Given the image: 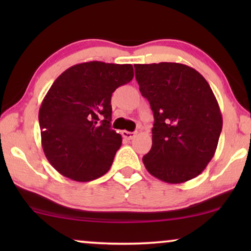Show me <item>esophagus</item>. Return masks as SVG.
Here are the masks:
<instances>
[{
	"label": "esophagus",
	"mask_w": 251,
	"mask_h": 251,
	"mask_svg": "<svg viewBox=\"0 0 251 251\" xmlns=\"http://www.w3.org/2000/svg\"><path fill=\"white\" fill-rule=\"evenodd\" d=\"M122 135H123V137H125L126 139H132V138H135V136H136V132L123 131V132H122Z\"/></svg>",
	"instance_id": "esophagus-1"
}]
</instances>
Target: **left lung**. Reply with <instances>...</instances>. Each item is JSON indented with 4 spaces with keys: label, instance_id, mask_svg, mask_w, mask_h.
I'll return each instance as SVG.
<instances>
[{
    "label": "left lung",
    "instance_id": "left-lung-1",
    "mask_svg": "<svg viewBox=\"0 0 251 251\" xmlns=\"http://www.w3.org/2000/svg\"><path fill=\"white\" fill-rule=\"evenodd\" d=\"M135 73L154 115L152 149L143 157L147 171L169 184L193 179L214 156L223 128L210 85L178 63L138 64Z\"/></svg>",
    "mask_w": 251,
    "mask_h": 251
}]
</instances>
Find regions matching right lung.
<instances>
[{
	"mask_svg": "<svg viewBox=\"0 0 251 251\" xmlns=\"http://www.w3.org/2000/svg\"><path fill=\"white\" fill-rule=\"evenodd\" d=\"M133 77L130 64L89 61L61 73L39 112L43 152L58 173L90 181L111 168L122 137L111 129L112 94Z\"/></svg>",
	"mask_w": 251,
	"mask_h": 251,
	"instance_id": "add662e5",
	"label": "right lung"
}]
</instances>
